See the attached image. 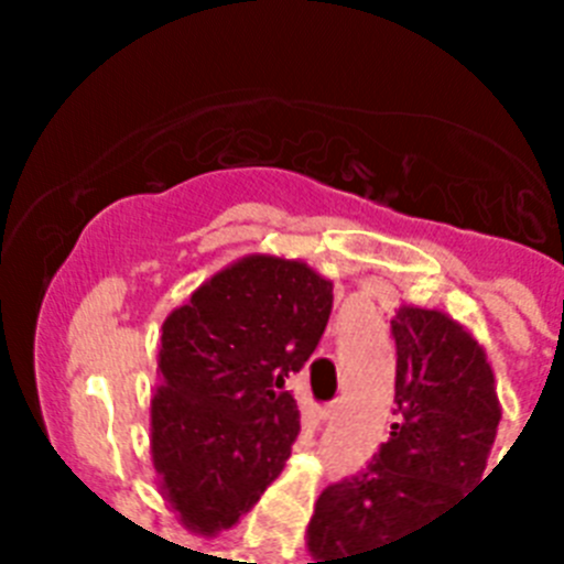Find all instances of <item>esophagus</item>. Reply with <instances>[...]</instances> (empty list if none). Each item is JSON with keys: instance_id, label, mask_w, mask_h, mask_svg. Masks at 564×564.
<instances>
[{"instance_id": "1", "label": "esophagus", "mask_w": 564, "mask_h": 564, "mask_svg": "<svg viewBox=\"0 0 564 564\" xmlns=\"http://www.w3.org/2000/svg\"><path fill=\"white\" fill-rule=\"evenodd\" d=\"M338 406H341V401H333V403H325V406H322V415L325 417H333L338 412Z\"/></svg>"}]
</instances>
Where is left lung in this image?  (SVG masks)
<instances>
[{"label": "left lung", "instance_id": "8db88e82", "mask_svg": "<svg viewBox=\"0 0 564 564\" xmlns=\"http://www.w3.org/2000/svg\"><path fill=\"white\" fill-rule=\"evenodd\" d=\"M392 336L401 421L367 468L322 491L307 564H370L372 551L435 522L486 471L502 417L486 350L460 322L415 305L398 307Z\"/></svg>", "mask_w": 564, "mask_h": 564}]
</instances>
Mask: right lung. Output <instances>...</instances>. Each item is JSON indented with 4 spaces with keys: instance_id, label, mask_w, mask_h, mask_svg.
Listing matches in <instances>:
<instances>
[{
    "instance_id": "1",
    "label": "right lung",
    "mask_w": 564,
    "mask_h": 564,
    "mask_svg": "<svg viewBox=\"0 0 564 564\" xmlns=\"http://www.w3.org/2000/svg\"><path fill=\"white\" fill-rule=\"evenodd\" d=\"M333 282L299 259L248 253L163 322L152 463L177 520L217 536L282 475L299 435L285 381L325 333Z\"/></svg>"
}]
</instances>
